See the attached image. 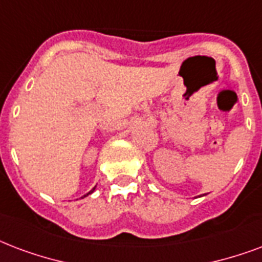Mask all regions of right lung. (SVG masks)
<instances>
[{
	"mask_svg": "<svg viewBox=\"0 0 262 262\" xmlns=\"http://www.w3.org/2000/svg\"><path fill=\"white\" fill-rule=\"evenodd\" d=\"M93 189H95V188H93ZM93 189H92V191H93ZM89 193H91V192H89ZM86 195H88V193H86Z\"/></svg>",
	"mask_w": 262,
	"mask_h": 262,
	"instance_id": "add662e5",
	"label": "right lung"
}]
</instances>
